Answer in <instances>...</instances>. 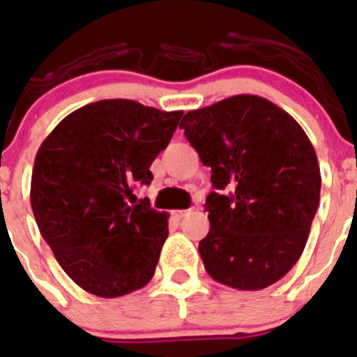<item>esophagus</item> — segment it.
Wrapping results in <instances>:
<instances>
[{
	"label": "esophagus",
	"instance_id": "esophagus-1",
	"mask_svg": "<svg viewBox=\"0 0 357 357\" xmlns=\"http://www.w3.org/2000/svg\"><path fill=\"white\" fill-rule=\"evenodd\" d=\"M186 215H188V211H186V209H174V211H172V216L178 220H181L183 216H186Z\"/></svg>",
	"mask_w": 357,
	"mask_h": 357
}]
</instances>
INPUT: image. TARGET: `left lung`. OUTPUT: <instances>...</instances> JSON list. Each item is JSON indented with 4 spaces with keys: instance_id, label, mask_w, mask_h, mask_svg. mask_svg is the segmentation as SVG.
<instances>
[{
    "instance_id": "left-lung-1",
    "label": "left lung",
    "mask_w": 357,
    "mask_h": 357,
    "mask_svg": "<svg viewBox=\"0 0 357 357\" xmlns=\"http://www.w3.org/2000/svg\"><path fill=\"white\" fill-rule=\"evenodd\" d=\"M179 128L213 172L209 232L199 243L208 275L238 291L278 282L301 257L321 199V169L305 130L257 95L186 112Z\"/></svg>"
}]
</instances>
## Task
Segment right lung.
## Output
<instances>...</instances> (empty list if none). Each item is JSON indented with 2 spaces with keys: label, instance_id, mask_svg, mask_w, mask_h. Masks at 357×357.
I'll return each instance as SVG.
<instances>
[{
  "label": "right lung",
  "instance_id": "obj_1",
  "mask_svg": "<svg viewBox=\"0 0 357 357\" xmlns=\"http://www.w3.org/2000/svg\"><path fill=\"white\" fill-rule=\"evenodd\" d=\"M183 111L133 100H100L66 116L42 142L31 174V209L63 271L100 298L144 287L169 234L167 213L139 201L153 160Z\"/></svg>",
  "mask_w": 357,
  "mask_h": 357
}]
</instances>
